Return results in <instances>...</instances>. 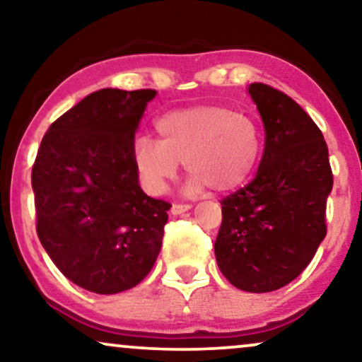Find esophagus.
<instances>
[{
	"instance_id": "34e87169",
	"label": "esophagus",
	"mask_w": 362,
	"mask_h": 362,
	"mask_svg": "<svg viewBox=\"0 0 362 362\" xmlns=\"http://www.w3.org/2000/svg\"><path fill=\"white\" fill-rule=\"evenodd\" d=\"M189 209H191L189 204H173L171 206V214L177 216V214H182V212L189 211Z\"/></svg>"
}]
</instances>
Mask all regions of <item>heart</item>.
<instances>
[{
	"mask_svg": "<svg viewBox=\"0 0 362 362\" xmlns=\"http://www.w3.org/2000/svg\"><path fill=\"white\" fill-rule=\"evenodd\" d=\"M160 141L138 136L133 165L141 186L161 194L181 163L191 177L187 192H230L249 180L259 161L262 140L250 117L221 105H197L168 112L156 120Z\"/></svg>",
	"mask_w": 362,
	"mask_h": 362,
	"instance_id": "heart-1",
	"label": "heart"
}]
</instances>
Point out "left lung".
Returning a JSON list of instances; mask_svg holds the SVG:
<instances>
[{"label":"left lung","instance_id":"left-lung-1","mask_svg":"<svg viewBox=\"0 0 362 362\" xmlns=\"http://www.w3.org/2000/svg\"><path fill=\"white\" fill-rule=\"evenodd\" d=\"M249 93L265 150L254 180L221 201L214 252L232 285L267 293L295 280L323 242L333 173L323 133L293 98L259 82Z\"/></svg>","mask_w":362,"mask_h":362}]
</instances>
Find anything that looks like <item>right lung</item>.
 Returning a JSON list of instances; mask_svg holds the SVG:
<instances>
[{"label":"right lung","instance_id":"obj_1","mask_svg":"<svg viewBox=\"0 0 362 362\" xmlns=\"http://www.w3.org/2000/svg\"><path fill=\"white\" fill-rule=\"evenodd\" d=\"M156 90L102 88L49 127L33 166L36 230L74 284L100 295L136 286L155 265L171 204L146 196L135 133Z\"/></svg>","mask_w":362,"mask_h":362}]
</instances>
